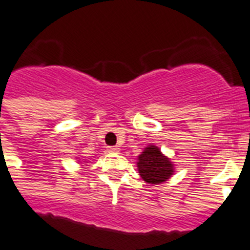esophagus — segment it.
<instances>
[{"label": "esophagus", "mask_w": 250, "mask_h": 250, "mask_svg": "<svg viewBox=\"0 0 250 250\" xmlns=\"http://www.w3.org/2000/svg\"><path fill=\"white\" fill-rule=\"evenodd\" d=\"M107 151H110V153H119V151H120V148H119V146H108Z\"/></svg>", "instance_id": "obj_1"}]
</instances>
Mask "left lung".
I'll return each mask as SVG.
<instances>
[{
	"label": "left lung",
	"mask_w": 250,
	"mask_h": 250,
	"mask_svg": "<svg viewBox=\"0 0 250 250\" xmlns=\"http://www.w3.org/2000/svg\"><path fill=\"white\" fill-rule=\"evenodd\" d=\"M138 170L140 177L150 185L163 183L173 174L174 168L169 158L162 154L161 149L149 146L138 157Z\"/></svg>",
	"instance_id": "obj_1"
}]
</instances>
